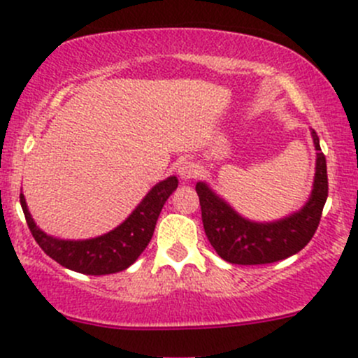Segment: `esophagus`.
<instances>
[{
  "mask_svg": "<svg viewBox=\"0 0 358 358\" xmlns=\"http://www.w3.org/2000/svg\"><path fill=\"white\" fill-rule=\"evenodd\" d=\"M178 174L182 180H191L200 174V171H198V165L194 164V162L186 160L178 167Z\"/></svg>",
  "mask_w": 358,
  "mask_h": 358,
  "instance_id": "esophagus-1",
  "label": "esophagus"
}]
</instances>
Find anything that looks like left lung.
Returning a JSON list of instances; mask_svg holds the SVG:
<instances>
[{
	"label": "left lung",
	"instance_id": "left-lung-1",
	"mask_svg": "<svg viewBox=\"0 0 358 358\" xmlns=\"http://www.w3.org/2000/svg\"><path fill=\"white\" fill-rule=\"evenodd\" d=\"M312 138L319 153L310 200L300 212L278 222H250L213 194L206 184H196L205 234L220 259L239 265L272 264L298 253L314 238L329 186L326 157L320 153L315 131H312Z\"/></svg>",
	"mask_w": 358,
	"mask_h": 358
}]
</instances>
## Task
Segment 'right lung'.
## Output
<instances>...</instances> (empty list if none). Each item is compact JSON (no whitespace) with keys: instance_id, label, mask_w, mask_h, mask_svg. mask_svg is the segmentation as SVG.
I'll return each mask as SVG.
<instances>
[{"instance_id":"obj_1","label":"right lung","mask_w":358,"mask_h":358,"mask_svg":"<svg viewBox=\"0 0 358 358\" xmlns=\"http://www.w3.org/2000/svg\"><path fill=\"white\" fill-rule=\"evenodd\" d=\"M178 184V178H169L158 182L143 198V201L129 215V219L124 220L117 229L98 238L84 239V241H65V239L44 234L41 229L36 227L22 193L20 205L36 243L41 246L48 257L80 274H115L134 264L138 257L145 252L153 236L158 215Z\"/></svg>"}]
</instances>
